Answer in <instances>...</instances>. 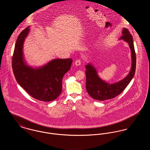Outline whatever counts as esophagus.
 Wrapping results in <instances>:
<instances>
[{"mask_svg":"<svg viewBox=\"0 0 150 150\" xmlns=\"http://www.w3.org/2000/svg\"><path fill=\"white\" fill-rule=\"evenodd\" d=\"M75 64L76 66H79L81 64V60L80 59H77L75 62Z\"/></svg>","mask_w":150,"mask_h":150,"instance_id":"1","label":"esophagus"}]
</instances>
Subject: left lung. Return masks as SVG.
I'll use <instances>...</instances> for the list:
<instances>
[{
    "instance_id": "1",
    "label": "left lung",
    "mask_w": 150,
    "mask_h": 150,
    "mask_svg": "<svg viewBox=\"0 0 150 150\" xmlns=\"http://www.w3.org/2000/svg\"><path fill=\"white\" fill-rule=\"evenodd\" d=\"M120 39H124L128 43L132 52V68L128 75L117 83L110 84L99 78L96 70L92 65L87 64L86 66V89L91 97L98 100H110L115 98L126 88L133 78L136 67V55L133 36L127 29L122 30V36Z\"/></svg>"
}]
</instances>
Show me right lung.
I'll list each match as a JSON object with an SVG mask.
<instances>
[{
    "instance_id": "obj_1",
    "label": "right lung",
    "mask_w": 150,
    "mask_h": 150,
    "mask_svg": "<svg viewBox=\"0 0 150 150\" xmlns=\"http://www.w3.org/2000/svg\"><path fill=\"white\" fill-rule=\"evenodd\" d=\"M29 28L18 36L12 57V69L15 78L27 93L36 100L50 102L56 100L62 89V78L70 70L71 58L55 59L43 67L33 69L25 64L22 48Z\"/></svg>"
}]
</instances>
